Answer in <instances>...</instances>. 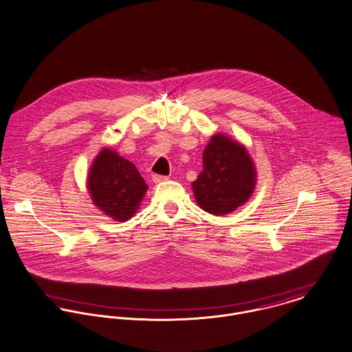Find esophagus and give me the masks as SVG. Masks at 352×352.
<instances>
[{
    "instance_id": "esophagus-1",
    "label": "esophagus",
    "mask_w": 352,
    "mask_h": 352,
    "mask_svg": "<svg viewBox=\"0 0 352 352\" xmlns=\"http://www.w3.org/2000/svg\"><path fill=\"white\" fill-rule=\"evenodd\" d=\"M152 180H153V183H162V182H166L168 180V177L166 176H161V175H153V177H152Z\"/></svg>"
}]
</instances>
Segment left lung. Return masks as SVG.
I'll list each match as a JSON object with an SVG mask.
<instances>
[{"instance_id":"obj_1","label":"left lung","mask_w":352,"mask_h":352,"mask_svg":"<svg viewBox=\"0 0 352 352\" xmlns=\"http://www.w3.org/2000/svg\"><path fill=\"white\" fill-rule=\"evenodd\" d=\"M256 177L248 149L224 134H215L203 152V170L192 183V190L201 210L219 217L250 199Z\"/></svg>"}]
</instances>
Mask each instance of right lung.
<instances>
[{
  "instance_id": "right-lung-1",
  "label": "right lung",
  "mask_w": 352,
  "mask_h": 352,
  "mask_svg": "<svg viewBox=\"0 0 352 352\" xmlns=\"http://www.w3.org/2000/svg\"><path fill=\"white\" fill-rule=\"evenodd\" d=\"M87 188L96 207L117 222L129 221L148 190L133 162L103 148L89 172Z\"/></svg>"
}]
</instances>
